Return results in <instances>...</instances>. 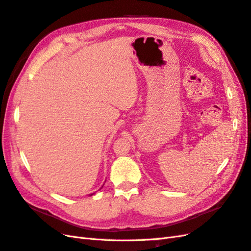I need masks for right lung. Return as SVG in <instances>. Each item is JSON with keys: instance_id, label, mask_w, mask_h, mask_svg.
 I'll return each mask as SVG.
<instances>
[{"instance_id": "add662e5", "label": "right lung", "mask_w": 251, "mask_h": 251, "mask_svg": "<svg viewBox=\"0 0 251 251\" xmlns=\"http://www.w3.org/2000/svg\"><path fill=\"white\" fill-rule=\"evenodd\" d=\"M92 195H93V194H91V195H90V196H92Z\"/></svg>"}]
</instances>
